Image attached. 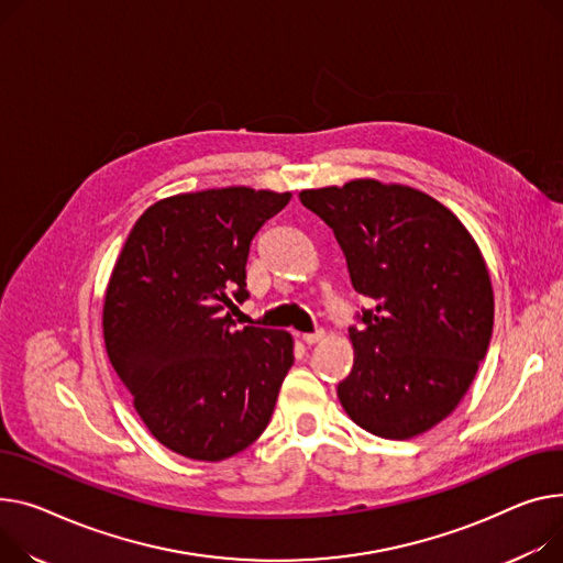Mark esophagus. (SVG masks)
I'll return each instance as SVG.
<instances>
[{
  "label": "esophagus",
  "mask_w": 563,
  "mask_h": 563,
  "mask_svg": "<svg viewBox=\"0 0 563 563\" xmlns=\"http://www.w3.org/2000/svg\"><path fill=\"white\" fill-rule=\"evenodd\" d=\"M323 336H325V330H317V332H306V334H301V340H303L308 346H314V344L323 342Z\"/></svg>",
  "instance_id": "esophagus-1"
}]
</instances>
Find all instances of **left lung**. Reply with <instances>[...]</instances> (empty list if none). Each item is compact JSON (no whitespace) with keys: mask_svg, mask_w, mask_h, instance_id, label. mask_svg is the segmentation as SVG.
<instances>
[{"mask_svg":"<svg viewBox=\"0 0 563 563\" xmlns=\"http://www.w3.org/2000/svg\"><path fill=\"white\" fill-rule=\"evenodd\" d=\"M340 242L355 291L373 303L351 328L353 368L336 396L353 423L411 439L468 391L494 332V287L464 223L430 195L355 178L303 190Z\"/></svg>","mask_w":563,"mask_h":563,"instance_id":"obj_1","label":"left lung"}]
</instances>
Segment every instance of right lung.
<instances>
[{"instance_id": "right-lung-1", "label": "right lung", "mask_w": 563, "mask_h": 563, "mask_svg": "<svg viewBox=\"0 0 563 563\" xmlns=\"http://www.w3.org/2000/svg\"><path fill=\"white\" fill-rule=\"evenodd\" d=\"M289 192L221 187L148 206L103 296V344L137 417L172 453L238 455L265 432L287 371V330L244 325L249 246Z\"/></svg>"}]
</instances>
